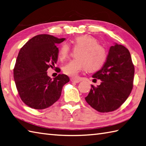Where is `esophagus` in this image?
I'll return each instance as SVG.
<instances>
[{
    "label": "esophagus",
    "instance_id": "34e87169",
    "mask_svg": "<svg viewBox=\"0 0 146 146\" xmlns=\"http://www.w3.org/2000/svg\"><path fill=\"white\" fill-rule=\"evenodd\" d=\"M70 81L72 82H75V83H79L80 82V80L72 78V79H70Z\"/></svg>",
    "mask_w": 146,
    "mask_h": 146
}]
</instances>
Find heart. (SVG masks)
<instances>
[{"label":"heart","mask_w":146,"mask_h":146,"mask_svg":"<svg viewBox=\"0 0 146 146\" xmlns=\"http://www.w3.org/2000/svg\"><path fill=\"white\" fill-rule=\"evenodd\" d=\"M70 42L75 49L79 50L76 52V59L71 60L64 66L62 71L66 75L76 77L84 69L87 72H95L100 69L106 62L108 55L105 48L92 35H80L74 38ZM69 52V45L63 44L58 52V59L60 61L64 60Z\"/></svg>","instance_id":"1"}]
</instances>
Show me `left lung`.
I'll return each mask as SVG.
<instances>
[{
    "instance_id": "obj_1",
    "label": "left lung",
    "mask_w": 146,
    "mask_h": 146,
    "mask_svg": "<svg viewBox=\"0 0 146 146\" xmlns=\"http://www.w3.org/2000/svg\"><path fill=\"white\" fill-rule=\"evenodd\" d=\"M134 76V66L129 50L122 45L115 44L110 47L102 69L92 76L102 82L97 87L91 85V89L85 98L86 102L100 112L115 111L130 95Z\"/></svg>"
}]
</instances>
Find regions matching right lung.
<instances>
[{"mask_svg": "<svg viewBox=\"0 0 146 146\" xmlns=\"http://www.w3.org/2000/svg\"><path fill=\"white\" fill-rule=\"evenodd\" d=\"M65 40L48 34L37 35L19 51L14 79L21 100L32 109H44L51 106L60 98L63 86L69 82L65 74H59L52 80L47 73L48 68H53L57 62V44Z\"/></svg>", "mask_w": 146, "mask_h": 146, "instance_id": "right-lung-1", "label": "right lung"}]
</instances>
